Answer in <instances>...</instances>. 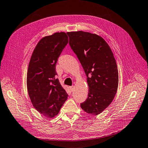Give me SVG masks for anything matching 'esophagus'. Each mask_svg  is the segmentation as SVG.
Returning <instances> with one entry per match:
<instances>
[{
	"label": "esophagus",
	"instance_id": "1",
	"mask_svg": "<svg viewBox=\"0 0 148 148\" xmlns=\"http://www.w3.org/2000/svg\"><path fill=\"white\" fill-rule=\"evenodd\" d=\"M69 89H70V90H71V92H73V90H74V86H70V87H69Z\"/></svg>",
	"mask_w": 148,
	"mask_h": 148
}]
</instances>
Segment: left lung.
Instances as JSON below:
<instances>
[{"mask_svg": "<svg viewBox=\"0 0 148 148\" xmlns=\"http://www.w3.org/2000/svg\"><path fill=\"white\" fill-rule=\"evenodd\" d=\"M69 45L77 56L87 76L89 92L81 108L97 115L110 104L118 87V70L111 48L103 38L95 34L67 32Z\"/></svg>", "mask_w": 148, "mask_h": 148, "instance_id": "1", "label": "left lung"}]
</instances>
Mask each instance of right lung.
<instances>
[{"label":"right lung","mask_w":148,"mask_h":148,"mask_svg":"<svg viewBox=\"0 0 148 148\" xmlns=\"http://www.w3.org/2000/svg\"><path fill=\"white\" fill-rule=\"evenodd\" d=\"M68 40V36L63 32L43 37L37 44L29 62V96L36 110L48 118L58 114L67 99L68 94L56 78V65Z\"/></svg>","instance_id":"1"}]
</instances>
